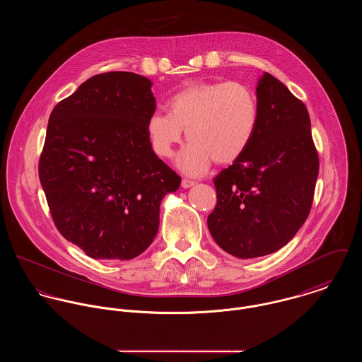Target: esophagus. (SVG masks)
I'll list each match as a JSON object with an SVG mask.
<instances>
[{
  "label": "esophagus",
  "instance_id": "1",
  "mask_svg": "<svg viewBox=\"0 0 362 362\" xmlns=\"http://www.w3.org/2000/svg\"><path fill=\"white\" fill-rule=\"evenodd\" d=\"M181 185H182V188H191V187H194L195 185V181H192V180H188V178H184L182 180V182H181Z\"/></svg>",
  "mask_w": 362,
  "mask_h": 362
}]
</instances>
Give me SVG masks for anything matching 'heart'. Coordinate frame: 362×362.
I'll use <instances>...</instances> for the list:
<instances>
[{
    "mask_svg": "<svg viewBox=\"0 0 362 362\" xmlns=\"http://www.w3.org/2000/svg\"><path fill=\"white\" fill-rule=\"evenodd\" d=\"M167 111H155L146 121L152 151L161 158H170L185 129L189 144L178 165L191 175L205 173L213 160L217 164L238 160L258 127L257 98L240 82L187 86L167 100Z\"/></svg>",
    "mask_w": 362,
    "mask_h": 362,
    "instance_id": "b5f03b06",
    "label": "heart"
}]
</instances>
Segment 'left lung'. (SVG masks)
Masks as SVG:
<instances>
[{
	"mask_svg": "<svg viewBox=\"0 0 362 362\" xmlns=\"http://www.w3.org/2000/svg\"><path fill=\"white\" fill-rule=\"evenodd\" d=\"M250 146L213 180L217 204L207 227L217 245L241 259L283 248L310 214L319 157L305 104L264 72Z\"/></svg>",
	"mask_w": 362,
	"mask_h": 362,
	"instance_id": "1",
	"label": "left lung"
}]
</instances>
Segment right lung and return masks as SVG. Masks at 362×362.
Masks as SVG:
<instances>
[{
    "label": "right lung",
    "mask_w": 362,
    "mask_h": 362,
    "mask_svg": "<svg viewBox=\"0 0 362 362\" xmlns=\"http://www.w3.org/2000/svg\"><path fill=\"white\" fill-rule=\"evenodd\" d=\"M152 82L105 72L50 114L39 178L61 235L93 259L135 258L158 230L160 204L181 177L152 151Z\"/></svg>",
    "instance_id": "obj_1"
}]
</instances>
